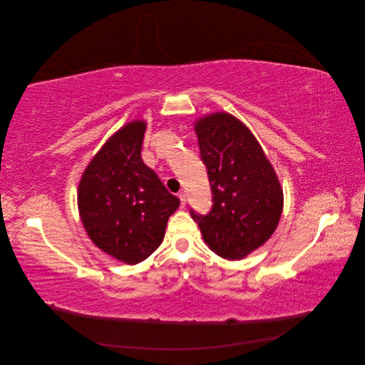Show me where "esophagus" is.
I'll use <instances>...</instances> for the list:
<instances>
[{"label":"esophagus","mask_w":365,"mask_h":365,"mask_svg":"<svg viewBox=\"0 0 365 365\" xmlns=\"http://www.w3.org/2000/svg\"><path fill=\"white\" fill-rule=\"evenodd\" d=\"M178 197H180V201H181V207H185V201H187V196H185V193H184V192H181V193L178 195Z\"/></svg>","instance_id":"obj_1"}]
</instances>
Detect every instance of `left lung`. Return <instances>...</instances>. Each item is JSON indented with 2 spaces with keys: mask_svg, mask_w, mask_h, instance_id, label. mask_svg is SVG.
Returning a JSON list of instances; mask_svg holds the SVG:
<instances>
[{
  "mask_svg": "<svg viewBox=\"0 0 365 365\" xmlns=\"http://www.w3.org/2000/svg\"><path fill=\"white\" fill-rule=\"evenodd\" d=\"M201 160L207 168L213 205L207 215L190 210L204 242L228 260L247 257L279 225L283 190L252 132L228 113L195 123Z\"/></svg>",
  "mask_w": 365,
  "mask_h": 365,
  "instance_id": "left-lung-1",
  "label": "left lung"
}]
</instances>
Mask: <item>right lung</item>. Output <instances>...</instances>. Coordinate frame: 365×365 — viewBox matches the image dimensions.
Wrapping results in <instances>:
<instances>
[{
  "label": "right lung",
  "mask_w": 365,
  "mask_h": 365,
  "mask_svg": "<svg viewBox=\"0 0 365 365\" xmlns=\"http://www.w3.org/2000/svg\"><path fill=\"white\" fill-rule=\"evenodd\" d=\"M146 121H129L86 165L77 205L88 236L109 256L140 263L164 239L180 200L141 160Z\"/></svg>",
  "instance_id": "1"
}]
</instances>
